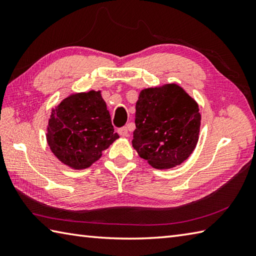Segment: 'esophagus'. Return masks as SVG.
Masks as SVG:
<instances>
[{
    "label": "esophagus",
    "mask_w": 256,
    "mask_h": 256,
    "mask_svg": "<svg viewBox=\"0 0 256 256\" xmlns=\"http://www.w3.org/2000/svg\"><path fill=\"white\" fill-rule=\"evenodd\" d=\"M118 133L121 135L122 138H126L128 135V128H121L118 130Z\"/></svg>",
    "instance_id": "34e87169"
}]
</instances>
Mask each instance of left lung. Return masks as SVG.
<instances>
[{
    "mask_svg": "<svg viewBox=\"0 0 256 256\" xmlns=\"http://www.w3.org/2000/svg\"><path fill=\"white\" fill-rule=\"evenodd\" d=\"M133 148L157 170L180 165L199 140L198 103L182 86L167 84L140 92L135 106Z\"/></svg>",
    "mask_w": 256,
    "mask_h": 256,
    "instance_id": "1",
    "label": "left lung"
}]
</instances>
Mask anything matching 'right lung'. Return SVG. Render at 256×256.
<instances>
[{
	"instance_id": "1",
	"label": "right lung",
	"mask_w": 256,
	"mask_h": 256,
	"mask_svg": "<svg viewBox=\"0 0 256 256\" xmlns=\"http://www.w3.org/2000/svg\"><path fill=\"white\" fill-rule=\"evenodd\" d=\"M46 138L54 155L72 170H86L99 160L118 138L101 91L64 98L52 110Z\"/></svg>"
}]
</instances>
